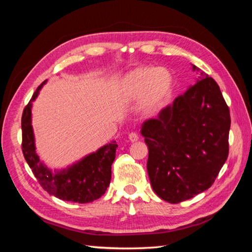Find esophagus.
<instances>
[{
  "label": "esophagus",
  "mask_w": 252,
  "mask_h": 252,
  "mask_svg": "<svg viewBox=\"0 0 252 252\" xmlns=\"http://www.w3.org/2000/svg\"><path fill=\"white\" fill-rule=\"evenodd\" d=\"M129 140L131 142H136L139 140V134L136 133V132H131V133L129 134Z\"/></svg>",
  "instance_id": "34e87169"
}]
</instances>
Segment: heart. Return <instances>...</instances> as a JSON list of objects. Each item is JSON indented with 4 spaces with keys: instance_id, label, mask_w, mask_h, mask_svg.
<instances>
[{
    "instance_id": "obj_1",
    "label": "heart",
    "mask_w": 252,
    "mask_h": 252,
    "mask_svg": "<svg viewBox=\"0 0 252 252\" xmlns=\"http://www.w3.org/2000/svg\"><path fill=\"white\" fill-rule=\"evenodd\" d=\"M173 85L174 77L170 70L142 66L123 77L118 88L119 98L126 103L142 99V106L152 109L170 94Z\"/></svg>"
}]
</instances>
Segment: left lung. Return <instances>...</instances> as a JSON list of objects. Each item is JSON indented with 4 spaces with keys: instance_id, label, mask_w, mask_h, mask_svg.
<instances>
[{
    "instance_id": "1",
    "label": "left lung",
    "mask_w": 252,
    "mask_h": 252,
    "mask_svg": "<svg viewBox=\"0 0 252 252\" xmlns=\"http://www.w3.org/2000/svg\"><path fill=\"white\" fill-rule=\"evenodd\" d=\"M229 129V108L219 86L202 71L195 85L142 125L155 194L177 204L208 189L228 158Z\"/></svg>"
}]
</instances>
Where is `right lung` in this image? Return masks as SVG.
<instances>
[{"mask_svg":"<svg viewBox=\"0 0 252 252\" xmlns=\"http://www.w3.org/2000/svg\"><path fill=\"white\" fill-rule=\"evenodd\" d=\"M46 81L42 82L22 114V151L32 172L43 189L50 195L66 202L86 204L94 202L106 193L111 181V165L116 158V141L103 145L97 152L87 155L81 161L54 173L39 161L35 151L32 127V102Z\"/></svg>","mask_w":252,"mask_h":252,"instance_id":"add662e5","label":"right lung"}]
</instances>
